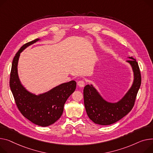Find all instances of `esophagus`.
I'll use <instances>...</instances> for the list:
<instances>
[{"mask_svg": "<svg viewBox=\"0 0 153 153\" xmlns=\"http://www.w3.org/2000/svg\"><path fill=\"white\" fill-rule=\"evenodd\" d=\"M77 85L80 87H84L85 86V81L83 80H80L77 82Z\"/></svg>", "mask_w": 153, "mask_h": 153, "instance_id": "1", "label": "esophagus"}]
</instances>
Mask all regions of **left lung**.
<instances>
[{"label": "left lung", "instance_id": "left-lung-1", "mask_svg": "<svg viewBox=\"0 0 153 153\" xmlns=\"http://www.w3.org/2000/svg\"><path fill=\"white\" fill-rule=\"evenodd\" d=\"M126 62L131 67L134 81L131 87L124 96L117 102H109L100 95L92 84L87 85L84 88V100L85 110L88 117L94 123L101 126L114 124L126 116L133 108L141 77L140 68L136 59L128 56Z\"/></svg>", "mask_w": 153, "mask_h": 153}]
</instances>
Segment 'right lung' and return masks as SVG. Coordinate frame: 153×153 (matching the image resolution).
I'll use <instances>...</instances> for the list:
<instances>
[{
	"label": "right lung",
	"mask_w": 153,
	"mask_h": 153,
	"mask_svg": "<svg viewBox=\"0 0 153 153\" xmlns=\"http://www.w3.org/2000/svg\"><path fill=\"white\" fill-rule=\"evenodd\" d=\"M40 40L36 39L23 45L16 53L12 65L10 87L16 106L24 117L42 127L54 124L62 116L67 99L76 88V82L63 83L39 95L30 92L23 85L18 73V60L23 51Z\"/></svg>",
	"instance_id": "obj_1"
}]
</instances>
